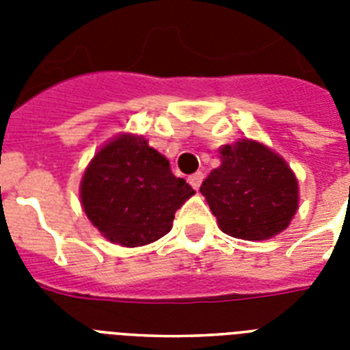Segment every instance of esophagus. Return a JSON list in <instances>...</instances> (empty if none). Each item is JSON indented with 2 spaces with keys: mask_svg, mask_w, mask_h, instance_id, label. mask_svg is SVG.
<instances>
[{
  "mask_svg": "<svg viewBox=\"0 0 350 350\" xmlns=\"http://www.w3.org/2000/svg\"><path fill=\"white\" fill-rule=\"evenodd\" d=\"M203 178H205V176H203V172H196V174H192L191 178H189V183H191V185L198 191V189H200V185H202Z\"/></svg>",
  "mask_w": 350,
  "mask_h": 350,
  "instance_id": "esophagus-1",
  "label": "esophagus"
}]
</instances>
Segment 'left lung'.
<instances>
[{"instance_id": "left-lung-1", "label": "left lung", "mask_w": 350, "mask_h": 350, "mask_svg": "<svg viewBox=\"0 0 350 350\" xmlns=\"http://www.w3.org/2000/svg\"><path fill=\"white\" fill-rule=\"evenodd\" d=\"M219 229L267 239L285 230L298 208V181L271 148L241 139L221 148V165L200 187Z\"/></svg>"}]
</instances>
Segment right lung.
<instances>
[{"mask_svg":"<svg viewBox=\"0 0 350 350\" xmlns=\"http://www.w3.org/2000/svg\"><path fill=\"white\" fill-rule=\"evenodd\" d=\"M192 194V187L170 172L167 158L131 134L107 143L81 181L85 214L107 239L123 247L165 236Z\"/></svg>","mask_w":350,"mask_h":350,"instance_id":"right-lung-1","label":"right lung"}]
</instances>
